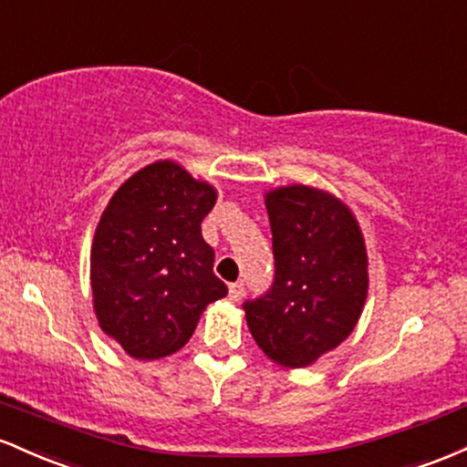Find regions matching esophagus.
<instances>
[{
	"label": "esophagus",
	"instance_id": "1",
	"mask_svg": "<svg viewBox=\"0 0 467 467\" xmlns=\"http://www.w3.org/2000/svg\"><path fill=\"white\" fill-rule=\"evenodd\" d=\"M229 297H232L234 302H240L244 297V285L243 282H232L229 285Z\"/></svg>",
	"mask_w": 467,
	"mask_h": 467
}]
</instances>
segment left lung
<instances>
[{
    "label": "left lung",
    "mask_w": 467,
    "mask_h": 467,
    "mask_svg": "<svg viewBox=\"0 0 467 467\" xmlns=\"http://www.w3.org/2000/svg\"><path fill=\"white\" fill-rule=\"evenodd\" d=\"M275 275L265 296L243 304L262 353L304 368L353 333L368 293V255L353 212L306 185L265 196Z\"/></svg>",
    "instance_id": "left-lung-1"
}]
</instances>
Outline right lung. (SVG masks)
Listing matches in <instances>:
<instances>
[{"label":"right lung","instance_id":"right-lung-1","mask_svg":"<svg viewBox=\"0 0 467 467\" xmlns=\"http://www.w3.org/2000/svg\"><path fill=\"white\" fill-rule=\"evenodd\" d=\"M216 190L174 161H156L109 198L90 254L94 313L134 359L185 347L207 304L227 296L201 223Z\"/></svg>","mask_w":467,"mask_h":467}]
</instances>
